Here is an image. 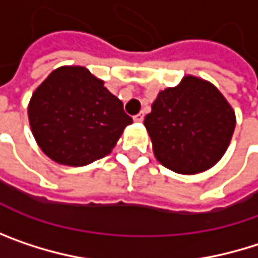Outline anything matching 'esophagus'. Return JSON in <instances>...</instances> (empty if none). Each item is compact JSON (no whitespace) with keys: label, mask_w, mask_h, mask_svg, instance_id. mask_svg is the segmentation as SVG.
Here are the masks:
<instances>
[{"label":"esophagus","mask_w":258,"mask_h":258,"mask_svg":"<svg viewBox=\"0 0 258 258\" xmlns=\"http://www.w3.org/2000/svg\"><path fill=\"white\" fill-rule=\"evenodd\" d=\"M143 119H145V113H143V112H140V113H137V115L134 116V121H136V122H142Z\"/></svg>","instance_id":"obj_1"}]
</instances>
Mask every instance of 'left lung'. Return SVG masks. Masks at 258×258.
<instances>
[{"instance_id": "left-lung-1", "label": "left lung", "mask_w": 258, "mask_h": 258, "mask_svg": "<svg viewBox=\"0 0 258 258\" xmlns=\"http://www.w3.org/2000/svg\"><path fill=\"white\" fill-rule=\"evenodd\" d=\"M145 127L155 158L180 175L215 166L227 151L236 116L224 95L208 80L185 76L152 103Z\"/></svg>"}]
</instances>
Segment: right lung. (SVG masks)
<instances>
[{
	"label": "right lung",
	"instance_id": "add662e5",
	"mask_svg": "<svg viewBox=\"0 0 258 258\" xmlns=\"http://www.w3.org/2000/svg\"><path fill=\"white\" fill-rule=\"evenodd\" d=\"M31 131L55 163L80 167L112 152L133 119L101 79L85 67L53 70L28 104Z\"/></svg>",
	"mask_w": 258,
	"mask_h": 258
}]
</instances>
